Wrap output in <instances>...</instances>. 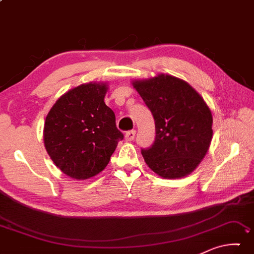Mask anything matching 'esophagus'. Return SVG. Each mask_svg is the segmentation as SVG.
I'll return each mask as SVG.
<instances>
[{
	"instance_id": "1",
	"label": "esophagus",
	"mask_w": 254,
	"mask_h": 254,
	"mask_svg": "<svg viewBox=\"0 0 254 254\" xmlns=\"http://www.w3.org/2000/svg\"><path fill=\"white\" fill-rule=\"evenodd\" d=\"M134 138H135V131L134 130L127 131L126 133V141L131 142V141H133Z\"/></svg>"
}]
</instances>
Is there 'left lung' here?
<instances>
[{
  "mask_svg": "<svg viewBox=\"0 0 254 254\" xmlns=\"http://www.w3.org/2000/svg\"><path fill=\"white\" fill-rule=\"evenodd\" d=\"M132 84L155 120V142L141 150L144 162L163 179L191 174L210 146V108L194 88L170 74L134 80Z\"/></svg>",
  "mask_w": 254,
  "mask_h": 254,
  "instance_id": "left-lung-1",
  "label": "left lung"
}]
</instances>
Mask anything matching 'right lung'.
<instances>
[{"mask_svg": "<svg viewBox=\"0 0 254 254\" xmlns=\"http://www.w3.org/2000/svg\"><path fill=\"white\" fill-rule=\"evenodd\" d=\"M106 82H88L72 88L51 108L44 124V144L64 174L87 180L107 166L123 133L104 98Z\"/></svg>", "mask_w": 254, "mask_h": 254, "instance_id": "add662e5", "label": "right lung"}]
</instances>
